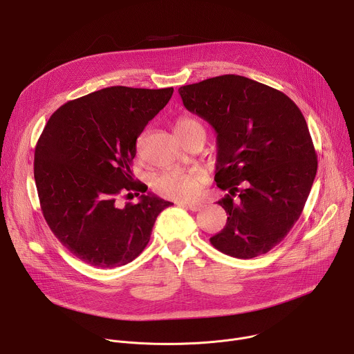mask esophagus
Returning <instances> with one entry per match:
<instances>
[{"instance_id":"1","label":"esophagus","mask_w":354,"mask_h":354,"mask_svg":"<svg viewBox=\"0 0 354 354\" xmlns=\"http://www.w3.org/2000/svg\"><path fill=\"white\" fill-rule=\"evenodd\" d=\"M180 206L185 209H189L190 212H198L201 207H203L200 203H180Z\"/></svg>"}]
</instances>
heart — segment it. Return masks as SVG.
<instances>
[{
	"instance_id": "heart-1",
	"label": "heart",
	"mask_w": 354,
	"mask_h": 354,
	"mask_svg": "<svg viewBox=\"0 0 354 354\" xmlns=\"http://www.w3.org/2000/svg\"><path fill=\"white\" fill-rule=\"evenodd\" d=\"M193 130H205L201 123L192 116H180L176 120L175 131L178 136H185ZM207 176L203 171L193 169L189 172L168 171L154 179V189L164 197L175 200H192L201 187L205 186Z\"/></svg>"
}]
</instances>
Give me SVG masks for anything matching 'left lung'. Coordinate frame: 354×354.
I'll use <instances>...</instances> for the list:
<instances>
[{
    "instance_id": "left-lung-1",
    "label": "left lung",
    "mask_w": 354,
    "mask_h": 354,
    "mask_svg": "<svg viewBox=\"0 0 354 354\" xmlns=\"http://www.w3.org/2000/svg\"><path fill=\"white\" fill-rule=\"evenodd\" d=\"M179 95L217 133L214 179L228 190L218 200L228 218L212 245L239 259L266 254L299 218L317 175L304 116L283 92L242 75L183 85Z\"/></svg>"
}]
</instances>
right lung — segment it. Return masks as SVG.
<instances>
[{
    "instance_id": "right-lung-1",
    "label": "right lung",
    "mask_w": 354,
    "mask_h": 354,
    "mask_svg": "<svg viewBox=\"0 0 354 354\" xmlns=\"http://www.w3.org/2000/svg\"><path fill=\"white\" fill-rule=\"evenodd\" d=\"M172 93L109 86L70 100L48 119L35 149L36 189L47 225L80 261L99 269L130 263L172 205L151 193L137 205L116 203L122 193L140 190L130 169L137 138Z\"/></svg>"
}]
</instances>
